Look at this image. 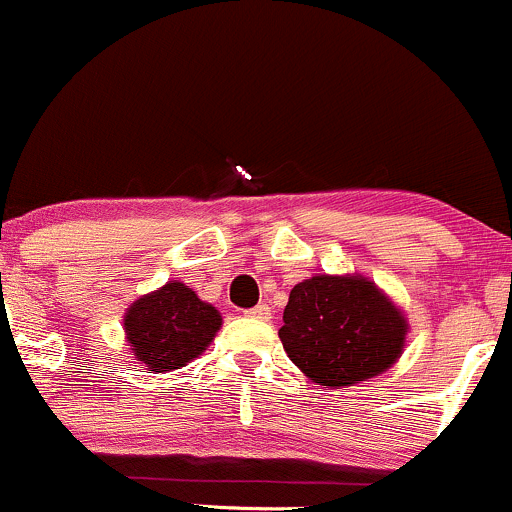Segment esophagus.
Here are the masks:
<instances>
[{"label": "esophagus", "instance_id": "obj_1", "mask_svg": "<svg viewBox=\"0 0 512 512\" xmlns=\"http://www.w3.org/2000/svg\"><path fill=\"white\" fill-rule=\"evenodd\" d=\"M246 316L256 318V321H268V318H271V308H268L266 303H258L251 311H246Z\"/></svg>", "mask_w": 512, "mask_h": 512}]
</instances>
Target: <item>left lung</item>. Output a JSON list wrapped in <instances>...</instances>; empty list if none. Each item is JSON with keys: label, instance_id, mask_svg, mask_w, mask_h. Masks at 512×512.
<instances>
[{"label": "left lung", "instance_id": "left-lung-1", "mask_svg": "<svg viewBox=\"0 0 512 512\" xmlns=\"http://www.w3.org/2000/svg\"><path fill=\"white\" fill-rule=\"evenodd\" d=\"M408 331L403 308L371 278L316 273L291 288L278 338L303 376L333 391L386 373Z\"/></svg>", "mask_w": 512, "mask_h": 512}]
</instances>
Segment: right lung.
Wrapping results in <instances>:
<instances>
[{"mask_svg":"<svg viewBox=\"0 0 512 512\" xmlns=\"http://www.w3.org/2000/svg\"><path fill=\"white\" fill-rule=\"evenodd\" d=\"M219 308L201 301L184 281H169L136 298L124 313V336L134 361L164 373L199 358L219 333Z\"/></svg>","mask_w":512,"mask_h":512,"instance_id":"obj_1","label":"right lung"}]
</instances>
